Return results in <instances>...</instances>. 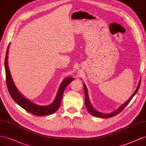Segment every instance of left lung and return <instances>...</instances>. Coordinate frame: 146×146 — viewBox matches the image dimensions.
Here are the masks:
<instances>
[{"mask_svg": "<svg viewBox=\"0 0 146 146\" xmlns=\"http://www.w3.org/2000/svg\"><path fill=\"white\" fill-rule=\"evenodd\" d=\"M140 84H141V80L139 82L138 84V87H137L136 90H135V92H134V94H133L132 95V96L130 97V98L125 103L123 104V105H122L121 106H120L119 109L117 110H116L115 111L113 112H111V113L110 114H103V113H101V112H99L98 111H97L96 110H95L94 108L92 106L91 104L90 103V102H89V97H88V93H87V88L85 86V84H84V92H85V97H86V99H85V104H86V106L87 108V110H88V111L89 112V113L92 115H93L94 116H95V117H102V118H110V117H113V116H115V115H117L119 113H120V112L122 111L128 105V103L130 102V101L131 100V99L133 98V97L135 96V95L137 93V92L138 91V89L140 87Z\"/></svg>", "mask_w": 146, "mask_h": 146, "instance_id": "1", "label": "left lung"}]
</instances>
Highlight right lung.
Returning <instances> with one entry per match:
<instances>
[{
    "mask_svg": "<svg viewBox=\"0 0 146 146\" xmlns=\"http://www.w3.org/2000/svg\"><path fill=\"white\" fill-rule=\"evenodd\" d=\"M9 45H8L6 55L5 59V74H6V82L7 88L9 92L10 96L13 98L15 102L17 103L18 105L21 106L25 110H26L30 113L32 114L41 116V115H45L54 113L56 112L60 106L62 95H63L64 92L66 87V86L69 84L70 83L73 81V78H67L65 79L62 82V84L59 87V90H58L57 97L54 102L49 106H41L39 105H36L35 104L33 103L32 102L29 101L28 100L25 98L23 97V95L18 91L17 89L14 85V83L12 80V78L10 74V70L8 69V48H9Z\"/></svg>",
    "mask_w": 146,
    "mask_h": 146,
    "instance_id": "obj_1",
    "label": "right lung"
}]
</instances>
